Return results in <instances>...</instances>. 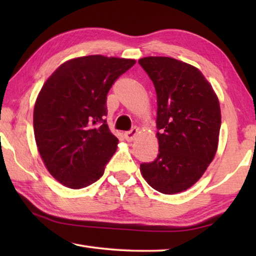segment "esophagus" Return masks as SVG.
<instances>
[{
    "label": "esophagus",
    "instance_id": "1",
    "mask_svg": "<svg viewBox=\"0 0 256 256\" xmlns=\"http://www.w3.org/2000/svg\"><path fill=\"white\" fill-rule=\"evenodd\" d=\"M138 128L134 126V128H132L131 130H130V131L125 132L124 133L125 140H126V141H133L134 138H136V136L138 134Z\"/></svg>",
    "mask_w": 256,
    "mask_h": 256
}]
</instances>
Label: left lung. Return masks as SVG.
I'll return each mask as SVG.
<instances>
[{
  "label": "left lung",
  "mask_w": 256,
  "mask_h": 256,
  "mask_svg": "<svg viewBox=\"0 0 256 256\" xmlns=\"http://www.w3.org/2000/svg\"><path fill=\"white\" fill-rule=\"evenodd\" d=\"M138 64L157 94L159 154L140 164L151 188L164 194L196 183L214 159L222 125L216 94L196 68L172 58L149 56Z\"/></svg>",
  "instance_id": "8db88e82"
}]
</instances>
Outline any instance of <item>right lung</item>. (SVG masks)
I'll return each mask as SVG.
<instances>
[{
	"label": "right lung",
	"instance_id": "obj_1",
	"mask_svg": "<svg viewBox=\"0 0 256 256\" xmlns=\"http://www.w3.org/2000/svg\"><path fill=\"white\" fill-rule=\"evenodd\" d=\"M136 60L102 55L68 60L42 86L34 110L38 151L48 172L70 188L97 182L118 148L107 125V94Z\"/></svg>",
	"mask_w": 256,
	"mask_h": 256
}]
</instances>
